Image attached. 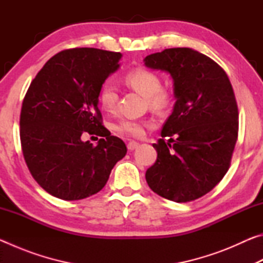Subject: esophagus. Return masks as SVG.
<instances>
[{"label":"esophagus","mask_w":263,"mask_h":263,"mask_svg":"<svg viewBox=\"0 0 263 263\" xmlns=\"http://www.w3.org/2000/svg\"><path fill=\"white\" fill-rule=\"evenodd\" d=\"M138 146H139V142H137V141H130L127 144V149L128 151H133V149H136V148H138Z\"/></svg>","instance_id":"34e87169"}]
</instances>
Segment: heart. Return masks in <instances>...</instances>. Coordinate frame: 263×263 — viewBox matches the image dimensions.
I'll list each match as a JSON object with an SVG mask.
<instances>
[{
  "label": "heart",
  "mask_w": 263,
  "mask_h": 263,
  "mask_svg": "<svg viewBox=\"0 0 263 263\" xmlns=\"http://www.w3.org/2000/svg\"><path fill=\"white\" fill-rule=\"evenodd\" d=\"M125 83L130 86L133 90L139 92L146 97L147 103L153 109H162L168 103V94L166 90L161 89V81L157 74L145 68H136L128 72L125 78ZM99 102L105 111H114L118 102V95L115 87L111 83H105L102 86ZM146 123L139 119L123 118L114 124V131L118 135L128 137H140L144 132Z\"/></svg>",
  "instance_id": "b5f03b06"
}]
</instances>
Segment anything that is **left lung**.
I'll return each mask as SVG.
<instances>
[{"label": "left lung", "mask_w": 263, "mask_h": 263, "mask_svg": "<svg viewBox=\"0 0 263 263\" xmlns=\"http://www.w3.org/2000/svg\"><path fill=\"white\" fill-rule=\"evenodd\" d=\"M144 61L146 67L171 74L176 99L162 139L153 144L158 158L146 181L169 201H195L215 188L230 168L239 130L232 84L217 62L193 48H167Z\"/></svg>", "instance_id": "1"}]
</instances>
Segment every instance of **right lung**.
Listing matches in <instances>:
<instances>
[{
    "label": "right lung",
    "mask_w": 263,
    "mask_h": 263,
    "mask_svg": "<svg viewBox=\"0 0 263 263\" xmlns=\"http://www.w3.org/2000/svg\"><path fill=\"white\" fill-rule=\"evenodd\" d=\"M122 54L91 47L64 50L32 80L22 104L24 160L37 183L54 197L78 201L97 194L125 157V142L102 125L99 94ZM88 133L101 137L96 146Z\"/></svg>",
    "instance_id": "1"
}]
</instances>
